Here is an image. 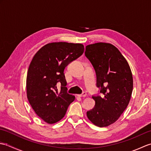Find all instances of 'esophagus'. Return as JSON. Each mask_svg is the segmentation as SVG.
I'll return each instance as SVG.
<instances>
[{
	"instance_id": "34e87169",
	"label": "esophagus",
	"mask_w": 151,
	"mask_h": 151,
	"mask_svg": "<svg viewBox=\"0 0 151 151\" xmlns=\"http://www.w3.org/2000/svg\"><path fill=\"white\" fill-rule=\"evenodd\" d=\"M78 97H85L86 96V92H83L82 94H81V95H77Z\"/></svg>"
}]
</instances>
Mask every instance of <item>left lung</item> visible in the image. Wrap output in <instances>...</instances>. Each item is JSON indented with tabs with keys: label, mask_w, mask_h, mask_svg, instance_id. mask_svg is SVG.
Returning <instances> with one entry per match:
<instances>
[{
	"label": "left lung",
	"mask_w": 151,
	"mask_h": 151,
	"mask_svg": "<svg viewBox=\"0 0 151 151\" xmlns=\"http://www.w3.org/2000/svg\"><path fill=\"white\" fill-rule=\"evenodd\" d=\"M85 55L94 67L101 93L92 97L95 105L87 111V116L96 126L108 127L118 119L129 103L133 89L132 71L120 51L110 43L89 45Z\"/></svg>",
	"instance_id": "left-lung-1"
}]
</instances>
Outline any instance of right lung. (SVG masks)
<instances>
[{"label":"right lung","mask_w":151,"mask_h":151,"mask_svg":"<svg viewBox=\"0 0 151 151\" xmlns=\"http://www.w3.org/2000/svg\"><path fill=\"white\" fill-rule=\"evenodd\" d=\"M81 43H48L32 60L27 76L28 100L36 114L49 124L60 121L75 97L67 93L64 69L84 53ZM61 84L57 90V84Z\"/></svg>","instance_id":"right-lung-1"}]
</instances>
